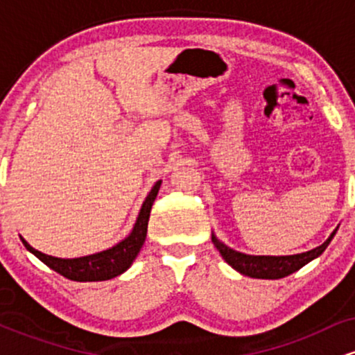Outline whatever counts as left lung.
Returning <instances> with one entry per match:
<instances>
[{"label":"left lung","mask_w":355,"mask_h":355,"mask_svg":"<svg viewBox=\"0 0 355 355\" xmlns=\"http://www.w3.org/2000/svg\"><path fill=\"white\" fill-rule=\"evenodd\" d=\"M339 229V227H337ZM337 229L332 232L331 237L325 240L324 243L319 247L312 248L309 252H302V254H295V255H248V254H242V252L234 250V248L227 247L225 243L220 242L217 239V235L211 232V242L214 245L217 247V250L220 252V255L223 257L227 263L232 268L240 272L242 275L252 277V279H282V277H287L294 272L302 268L305 263H309L311 260L317 259L322 252L327 248L331 240L336 235Z\"/></svg>","instance_id":"obj_1"}]
</instances>
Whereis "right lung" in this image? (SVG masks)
<instances>
[{"label":"right lung","mask_w":355,"mask_h":355,"mask_svg":"<svg viewBox=\"0 0 355 355\" xmlns=\"http://www.w3.org/2000/svg\"><path fill=\"white\" fill-rule=\"evenodd\" d=\"M162 180H158L146 195L144 205H141L135 225L132 232L126 237L118 242L116 245L107 248V250L96 252V254L76 257V259H60V257L46 255L43 252L36 250L24 240L21 235L23 245L28 248L35 257L51 268V270L58 272L60 275L67 277V279L75 280V282H101V280H110L113 277L121 275L123 272L132 267L133 260L137 259L138 252L144 247L146 239V229H148V218L152 205L157 198L158 190H160Z\"/></svg>","instance_id":"1"}]
</instances>
